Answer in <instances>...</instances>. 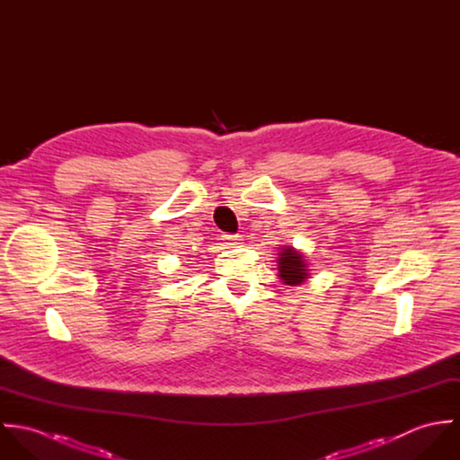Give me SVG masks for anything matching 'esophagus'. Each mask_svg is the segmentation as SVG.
Instances as JSON below:
<instances>
[{
	"mask_svg": "<svg viewBox=\"0 0 460 460\" xmlns=\"http://www.w3.org/2000/svg\"><path fill=\"white\" fill-rule=\"evenodd\" d=\"M223 241H225L226 244H230V246H235V244H239V243L243 241V235H239V234H235V235L226 234V235H223Z\"/></svg>",
	"mask_w": 460,
	"mask_h": 460,
	"instance_id": "esophagus-1",
	"label": "esophagus"
}]
</instances>
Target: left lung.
<instances>
[{
	"mask_svg": "<svg viewBox=\"0 0 460 460\" xmlns=\"http://www.w3.org/2000/svg\"><path fill=\"white\" fill-rule=\"evenodd\" d=\"M276 263H278V276L285 285L297 287L305 283L306 278H310V269L305 255L292 246L279 248Z\"/></svg>",
	"mask_w": 460,
	"mask_h": 460,
	"instance_id": "1",
	"label": "left lung"
}]
</instances>
